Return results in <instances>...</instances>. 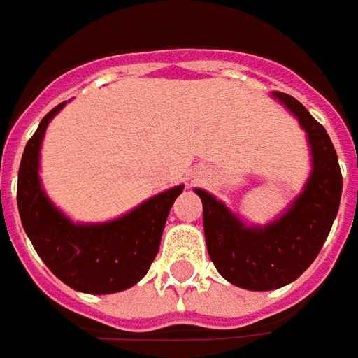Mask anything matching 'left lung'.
Here are the masks:
<instances>
[{"instance_id":"obj_1","label":"left lung","mask_w":358,"mask_h":358,"mask_svg":"<svg viewBox=\"0 0 358 358\" xmlns=\"http://www.w3.org/2000/svg\"><path fill=\"white\" fill-rule=\"evenodd\" d=\"M271 96L305 130L311 172L303 190L275 220L248 224L210 192L196 188L203 206V236L220 275L241 289L271 291L301 275L319 255L337 217L343 178L337 152L327 130L309 110L285 93Z\"/></svg>"}]
</instances>
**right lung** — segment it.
<instances>
[{
    "label": "right lung",
    "mask_w": 358,
    "mask_h": 358,
    "mask_svg": "<svg viewBox=\"0 0 358 358\" xmlns=\"http://www.w3.org/2000/svg\"><path fill=\"white\" fill-rule=\"evenodd\" d=\"M65 105H57L43 117L25 146L17 176L21 224L43 264L71 289L91 295L118 293L146 275L184 184L156 194L115 220L73 222L45 194L39 176L45 130Z\"/></svg>",
    "instance_id": "obj_1"
}]
</instances>
